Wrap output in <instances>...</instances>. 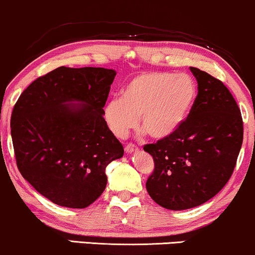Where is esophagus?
<instances>
[{"instance_id": "obj_1", "label": "esophagus", "mask_w": 255, "mask_h": 255, "mask_svg": "<svg viewBox=\"0 0 255 255\" xmlns=\"http://www.w3.org/2000/svg\"><path fill=\"white\" fill-rule=\"evenodd\" d=\"M125 150L127 154H131V153H135V151H137V147L135 146V144L129 143L125 147Z\"/></svg>"}]
</instances>
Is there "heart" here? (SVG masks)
<instances>
[{"label":"heart","instance_id":"obj_1","mask_svg":"<svg viewBox=\"0 0 255 255\" xmlns=\"http://www.w3.org/2000/svg\"><path fill=\"white\" fill-rule=\"evenodd\" d=\"M196 95V83L188 74L144 73L126 85L121 98L108 100L102 115L117 137L127 136L140 119L141 128L150 137L162 140L179 129Z\"/></svg>","mask_w":255,"mask_h":255}]
</instances>
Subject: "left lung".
I'll return each instance as SVG.
<instances>
[{"label": "left lung", "instance_id": "8db88e82", "mask_svg": "<svg viewBox=\"0 0 255 255\" xmlns=\"http://www.w3.org/2000/svg\"><path fill=\"white\" fill-rule=\"evenodd\" d=\"M198 95L179 129L143 150L155 168L146 188L161 207L183 211L217 195L233 173L244 137L237 102L220 80L191 67Z\"/></svg>", "mask_w": 255, "mask_h": 255}]
</instances>
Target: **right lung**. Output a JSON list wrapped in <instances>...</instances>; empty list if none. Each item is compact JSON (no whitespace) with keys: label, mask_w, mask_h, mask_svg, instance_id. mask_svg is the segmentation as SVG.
I'll return each mask as SVG.
<instances>
[{"label":"right lung","mask_w":255,"mask_h":255,"mask_svg":"<svg viewBox=\"0 0 255 255\" xmlns=\"http://www.w3.org/2000/svg\"><path fill=\"white\" fill-rule=\"evenodd\" d=\"M115 75L114 69L59 67L30 83L12 109L18 170L54 204L88 207L105 191L106 167L124 156L102 115Z\"/></svg>","instance_id":"add662e5"}]
</instances>
